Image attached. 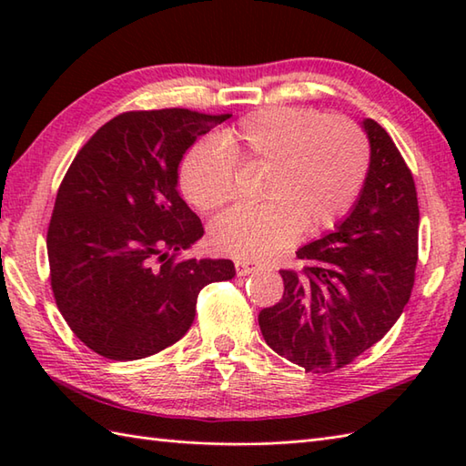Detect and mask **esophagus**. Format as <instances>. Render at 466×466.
I'll use <instances>...</instances> for the list:
<instances>
[{
	"instance_id": "obj_1",
	"label": "esophagus",
	"mask_w": 466,
	"mask_h": 466,
	"mask_svg": "<svg viewBox=\"0 0 466 466\" xmlns=\"http://www.w3.org/2000/svg\"><path fill=\"white\" fill-rule=\"evenodd\" d=\"M234 266H236V272H238V276H248V274H252V272L260 268L258 264L248 262V260H236Z\"/></svg>"
}]
</instances>
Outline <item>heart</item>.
<instances>
[{
  "label": "heart",
  "instance_id": "1",
  "mask_svg": "<svg viewBox=\"0 0 466 466\" xmlns=\"http://www.w3.org/2000/svg\"><path fill=\"white\" fill-rule=\"evenodd\" d=\"M238 160L262 166L258 206L222 214L210 228L216 250L258 260L289 246L299 232L319 234L350 212L370 170L364 132L344 117L310 107H262L204 137L184 156L180 187L200 212L234 198Z\"/></svg>",
  "mask_w": 466,
  "mask_h": 466
}]
</instances>
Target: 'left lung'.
Masks as SVG:
<instances>
[{
  "label": "left lung",
  "instance_id": "obj_1",
  "mask_svg": "<svg viewBox=\"0 0 466 466\" xmlns=\"http://www.w3.org/2000/svg\"><path fill=\"white\" fill-rule=\"evenodd\" d=\"M370 170L350 214L280 270L284 294L258 314L266 344L306 372H332L369 350L400 319L419 260L412 174L380 124L366 117Z\"/></svg>",
  "mask_w": 466,
  "mask_h": 466
}]
</instances>
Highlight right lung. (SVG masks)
Returning a JSON list of instances; mask_svg holds the SVG:
<instances>
[{
	"label": "right lung",
	"mask_w": 466,
	"mask_h": 466,
	"mask_svg": "<svg viewBox=\"0 0 466 466\" xmlns=\"http://www.w3.org/2000/svg\"><path fill=\"white\" fill-rule=\"evenodd\" d=\"M228 117L124 112L67 167L47 228L49 280L69 329L104 359L137 360L172 346L192 326L204 286L234 279L232 260H176L204 234L176 190L177 166Z\"/></svg>",
	"instance_id": "1"
}]
</instances>
